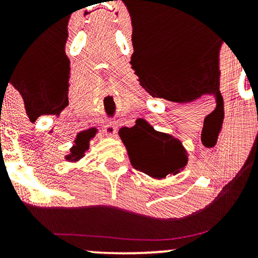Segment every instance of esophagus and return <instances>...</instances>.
I'll list each match as a JSON object with an SVG mask.
<instances>
[{"label": "esophagus", "instance_id": "1", "mask_svg": "<svg viewBox=\"0 0 258 258\" xmlns=\"http://www.w3.org/2000/svg\"><path fill=\"white\" fill-rule=\"evenodd\" d=\"M104 130L108 136H115V133H116V125H115V122H112V121H108V122L105 123Z\"/></svg>", "mask_w": 258, "mask_h": 258}]
</instances>
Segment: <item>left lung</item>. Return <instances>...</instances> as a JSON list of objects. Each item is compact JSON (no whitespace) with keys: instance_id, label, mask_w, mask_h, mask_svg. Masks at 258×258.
Wrapping results in <instances>:
<instances>
[{"instance_id":"left-lung-1","label":"left lung","mask_w":258,"mask_h":258,"mask_svg":"<svg viewBox=\"0 0 258 258\" xmlns=\"http://www.w3.org/2000/svg\"><path fill=\"white\" fill-rule=\"evenodd\" d=\"M119 133L136 170L164 178L186 165V153L178 139L156 132L147 121L139 119L131 128L123 127Z\"/></svg>"}]
</instances>
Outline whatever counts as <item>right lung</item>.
<instances>
[{"mask_svg":"<svg viewBox=\"0 0 258 258\" xmlns=\"http://www.w3.org/2000/svg\"><path fill=\"white\" fill-rule=\"evenodd\" d=\"M92 137V132L87 131V132H82L81 135L78 136V139L75 141L76 146H74L72 149H70V154L69 156H67L68 160H72V161H76V160L81 159L84 156L85 150L88 149V141Z\"/></svg>","mask_w":258,"mask_h":258,"instance_id":"obj_1","label":"right lung"}]
</instances>
